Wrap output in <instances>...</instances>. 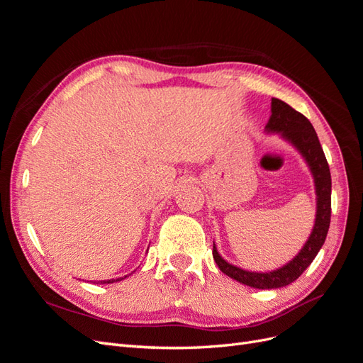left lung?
Here are the masks:
<instances>
[{"instance_id": "1", "label": "left lung", "mask_w": 363, "mask_h": 363, "mask_svg": "<svg viewBox=\"0 0 363 363\" xmlns=\"http://www.w3.org/2000/svg\"><path fill=\"white\" fill-rule=\"evenodd\" d=\"M271 118L267 124L268 131H276L281 133L284 139H288L298 150L306 162L309 163L311 171L315 179L316 186V219L312 235L307 240L303 250L296 255L294 260L283 268L272 272H248L242 268L230 265L221 256L218 255L216 247L213 244V259L218 268L221 269L225 276L232 277L240 283L247 284L251 288L257 289H274L291 284L298 279L304 269L311 265L316 257L318 251L321 250L328 225H330L332 216V177L328 163L324 156L320 139L316 136V131L312 127L311 121L300 112H296L289 104L272 98L271 100Z\"/></svg>"}]
</instances>
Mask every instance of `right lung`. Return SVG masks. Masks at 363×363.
<instances>
[{
  "label": "right lung",
  "mask_w": 363,
  "mask_h": 363,
  "mask_svg": "<svg viewBox=\"0 0 363 363\" xmlns=\"http://www.w3.org/2000/svg\"><path fill=\"white\" fill-rule=\"evenodd\" d=\"M125 277H127V276H125ZM119 280H123V279H116V281H119ZM113 281H115V280H108V281L104 280V281H101V283H113Z\"/></svg>",
  "instance_id": "add662e5"
}]
</instances>
